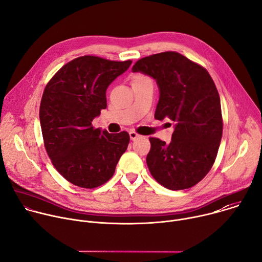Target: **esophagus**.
<instances>
[{"label": "esophagus", "mask_w": 262, "mask_h": 262, "mask_svg": "<svg viewBox=\"0 0 262 262\" xmlns=\"http://www.w3.org/2000/svg\"><path fill=\"white\" fill-rule=\"evenodd\" d=\"M140 137H141V136L138 135L137 133H135V132H129V138H130L132 141H135L136 139H138V138H140Z\"/></svg>", "instance_id": "34e87169"}]
</instances>
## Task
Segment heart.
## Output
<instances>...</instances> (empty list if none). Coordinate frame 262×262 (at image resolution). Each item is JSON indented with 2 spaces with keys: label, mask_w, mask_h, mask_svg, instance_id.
Wrapping results in <instances>:
<instances>
[{
  "label": "heart",
  "mask_w": 262,
  "mask_h": 262,
  "mask_svg": "<svg viewBox=\"0 0 262 262\" xmlns=\"http://www.w3.org/2000/svg\"><path fill=\"white\" fill-rule=\"evenodd\" d=\"M145 77H142V76H137L136 78H135V80L134 81H136V80H140V79H144Z\"/></svg>",
  "instance_id": "heart-1"
}]
</instances>
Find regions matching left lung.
I'll use <instances>...</instances> for the list:
<instances>
[{"label": "left lung", "instance_id": "left-lung-1", "mask_svg": "<svg viewBox=\"0 0 262 262\" xmlns=\"http://www.w3.org/2000/svg\"><path fill=\"white\" fill-rule=\"evenodd\" d=\"M132 70L157 81L160 99L155 118L175 122L170 143L149 139V171L169 190L192 188L211 169L222 139L221 101L211 77L176 52L142 58Z\"/></svg>", "mask_w": 262, "mask_h": 262}]
</instances>
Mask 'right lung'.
Instances as JSON below:
<instances>
[{
    "instance_id": "right-lung-1",
    "label": "right lung",
    "mask_w": 262,
    "mask_h": 262,
    "mask_svg": "<svg viewBox=\"0 0 262 262\" xmlns=\"http://www.w3.org/2000/svg\"><path fill=\"white\" fill-rule=\"evenodd\" d=\"M130 64L83 56L60 68L43 91L39 118L47 152L57 171L80 188L105 183L126 150V132L108 134L92 121L106 107L110 84Z\"/></svg>"
}]
</instances>
